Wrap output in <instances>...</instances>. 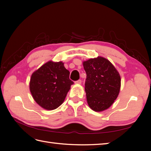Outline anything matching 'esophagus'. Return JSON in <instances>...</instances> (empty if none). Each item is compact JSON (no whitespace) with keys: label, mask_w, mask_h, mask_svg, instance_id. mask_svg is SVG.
<instances>
[{"label":"esophagus","mask_w":151,"mask_h":151,"mask_svg":"<svg viewBox=\"0 0 151 151\" xmlns=\"http://www.w3.org/2000/svg\"><path fill=\"white\" fill-rule=\"evenodd\" d=\"M75 83L76 84H81V83H82V81H81V80H78V81H76Z\"/></svg>","instance_id":"34e87169"}]
</instances>
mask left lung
Listing matches in <instances>:
<instances>
[{"label": "left lung", "mask_w": 151, "mask_h": 151, "mask_svg": "<svg viewBox=\"0 0 151 151\" xmlns=\"http://www.w3.org/2000/svg\"><path fill=\"white\" fill-rule=\"evenodd\" d=\"M83 66L87 75L85 91L89 108L95 111L107 110L119 93V73L110 61L102 56L84 61Z\"/></svg>", "instance_id": "left-lung-1"}]
</instances>
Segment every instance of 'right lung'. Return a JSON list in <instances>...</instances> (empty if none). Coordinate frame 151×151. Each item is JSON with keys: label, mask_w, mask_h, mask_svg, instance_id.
<instances>
[{"label": "right lung", "mask_w": 151, "mask_h": 151, "mask_svg": "<svg viewBox=\"0 0 151 151\" xmlns=\"http://www.w3.org/2000/svg\"><path fill=\"white\" fill-rule=\"evenodd\" d=\"M62 62L49 61L32 74L30 91L41 108L52 110L62 104L73 82Z\"/></svg>", "instance_id": "add662e5"}]
</instances>
